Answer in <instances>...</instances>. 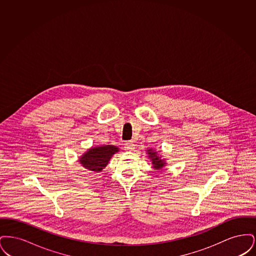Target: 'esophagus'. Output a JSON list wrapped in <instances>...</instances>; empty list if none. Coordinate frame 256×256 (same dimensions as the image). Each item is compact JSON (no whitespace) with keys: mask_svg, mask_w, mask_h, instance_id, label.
Here are the masks:
<instances>
[{"mask_svg":"<svg viewBox=\"0 0 256 256\" xmlns=\"http://www.w3.org/2000/svg\"><path fill=\"white\" fill-rule=\"evenodd\" d=\"M124 148L126 150H132L135 148V145H134L132 141H128L124 144Z\"/></svg>","mask_w":256,"mask_h":256,"instance_id":"34e87169","label":"esophagus"}]
</instances>
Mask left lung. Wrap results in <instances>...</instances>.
Returning a JSON list of instances; mask_svg holds the SVG:
<instances>
[{
	"label": "left lung",
	"instance_id": "left-lung-1",
	"mask_svg": "<svg viewBox=\"0 0 256 256\" xmlns=\"http://www.w3.org/2000/svg\"><path fill=\"white\" fill-rule=\"evenodd\" d=\"M146 152H148V154H150L148 158L152 159V161L154 168H156V170H159V169H161L162 167H164V165L166 164V163L164 162V159L159 158V156H156V152H152V150H150V148Z\"/></svg>",
	"mask_w": 256,
	"mask_h": 256
}]
</instances>
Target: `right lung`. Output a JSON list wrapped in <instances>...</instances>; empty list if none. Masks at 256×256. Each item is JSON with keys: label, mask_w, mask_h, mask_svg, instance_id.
Masks as SVG:
<instances>
[{"label": "right lung", "mask_w": 256, "mask_h": 256, "mask_svg": "<svg viewBox=\"0 0 256 256\" xmlns=\"http://www.w3.org/2000/svg\"><path fill=\"white\" fill-rule=\"evenodd\" d=\"M118 150L117 146L112 145L92 148L82 156L80 162L86 169L98 172L108 165L111 156Z\"/></svg>", "instance_id": "add662e5"}]
</instances>
